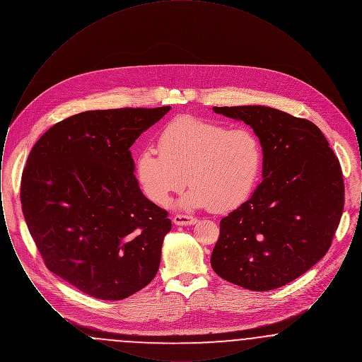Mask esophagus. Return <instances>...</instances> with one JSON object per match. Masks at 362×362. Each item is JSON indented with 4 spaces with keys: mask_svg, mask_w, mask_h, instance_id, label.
<instances>
[{
    "mask_svg": "<svg viewBox=\"0 0 362 362\" xmlns=\"http://www.w3.org/2000/svg\"><path fill=\"white\" fill-rule=\"evenodd\" d=\"M173 221L175 225L187 226V225L195 224L197 218L192 216H186V214H176V216H173Z\"/></svg>",
    "mask_w": 362,
    "mask_h": 362,
    "instance_id": "34e87169",
    "label": "esophagus"
}]
</instances>
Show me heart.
Instances as JSON below:
<instances>
[{
    "label": "heart",
    "mask_w": 362,
    "mask_h": 362,
    "mask_svg": "<svg viewBox=\"0 0 362 362\" xmlns=\"http://www.w3.org/2000/svg\"><path fill=\"white\" fill-rule=\"evenodd\" d=\"M262 158V145L252 129H228L221 123L183 115L163 129L158 151L146 146L138 153L134 173L139 189L156 205H165L170 195L189 180L192 186L179 206L228 211L251 195Z\"/></svg>",
    "instance_id": "obj_1"
}]
</instances>
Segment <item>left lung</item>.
I'll use <instances>...</instances> for the list:
<instances>
[{"label": "left lung", "mask_w": 362, "mask_h": 362, "mask_svg": "<svg viewBox=\"0 0 362 362\" xmlns=\"http://www.w3.org/2000/svg\"><path fill=\"white\" fill-rule=\"evenodd\" d=\"M213 111L254 129L263 152V180L221 220L210 264L241 288L273 291L326 255L344 211L339 161L307 119L264 105Z\"/></svg>", "instance_id": "left-lung-1"}]
</instances>
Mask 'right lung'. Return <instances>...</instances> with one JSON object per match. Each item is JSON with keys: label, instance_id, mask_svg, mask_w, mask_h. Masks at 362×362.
<instances>
[{"label": "right lung", "instance_id": "obj_1", "mask_svg": "<svg viewBox=\"0 0 362 362\" xmlns=\"http://www.w3.org/2000/svg\"><path fill=\"white\" fill-rule=\"evenodd\" d=\"M170 105L96 110L37 139L21 176L30 233L55 276L100 300L145 288L173 224L139 189L130 146Z\"/></svg>", "mask_w": 362, "mask_h": 362}]
</instances>
